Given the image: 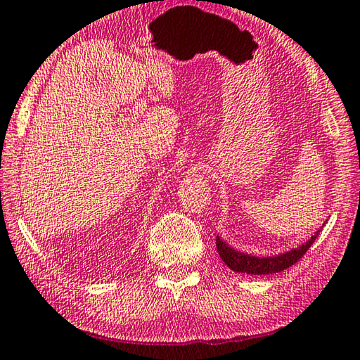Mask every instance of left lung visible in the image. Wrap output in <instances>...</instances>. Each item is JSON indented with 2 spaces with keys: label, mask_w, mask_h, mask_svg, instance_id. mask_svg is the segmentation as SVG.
<instances>
[{
  "label": "left lung",
  "mask_w": 360,
  "mask_h": 360,
  "mask_svg": "<svg viewBox=\"0 0 360 360\" xmlns=\"http://www.w3.org/2000/svg\"><path fill=\"white\" fill-rule=\"evenodd\" d=\"M319 232H321V229L314 232V236H311L310 240H307L305 243L299 245L297 248H292L289 251H285V253L267 256V257L251 256L248 253L237 251L232 247H229L226 242H223L218 236H217V250H218V255L223 259V262L231 270H234V272L251 274V275L278 274V272H283V270H286L291 266H294V264L307 253V250L311 247L314 240H316Z\"/></svg>",
  "instance_id": "left-lung-1"
}]
</instances>
